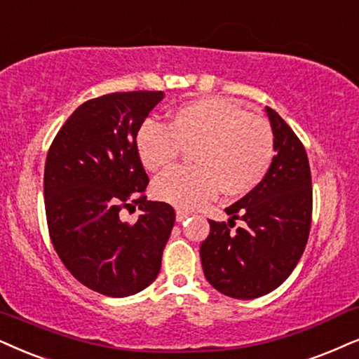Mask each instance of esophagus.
<instances>
[{
    "label": "esophagus",
    "mask_w": 359,
    "mask_h": 359,
    "mask_svg": "<svg viewBox=\"0 0 359 359\" xmlns=\"http://www.w3.org/2000/svg\"><path fill=\"white\" fill-rule=\"evenodd\" d=\"M192 215L189 210H182V208H177V222H182L187 219V217Z\"/></svg>",
    "instance_id": "34e87169"
}]
</instances>
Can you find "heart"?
<instances>
[{"label": "heart", "mask_w": 359, "mask_h": 359, "mask_svg": "<svg viewBox=\"0 0 359 359\" xmlns=\"http://www.w3.org/2000/svg\"><path fill=\"white\" fill-rule=\"evenodd\" d=\"M137 151L149 170L170 169L192 151L195 164L161 175L154 184L158 201L195 207L224 190L230 197L257 189L275 161V134L265 117L250 114L224 97L180 106L170 126L147 119L140 126Z\"/></svg>", "instance_id": "obj_1"}]
</instances>
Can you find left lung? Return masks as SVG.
Returning <instances> with one entry per match:
<instances>
[{"label": "left lung", "mask_w": 359, "mask_h": 359, "mask_svg": "<svg viewBox=\"0 0 359 359\" xmlns=\"http://www.w3.org/2000/svg\"><path fill=\"white\" fill-rule=\"evenodd\" d=\"M266 116L276 154L263 182L226 207L229 222L208 220L201 245L208 283L226 297L252 300L273 292L305 252L311 226L313 189L305 146L271 107ZM235 219H242L237 227Z\"/></svg>", "instance_id": "obj_1"}]
</instances>
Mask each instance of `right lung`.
<instances>
[{
    "label": "right lung",
    "mask_w": 359,
    "mask_h": 359,
    "mask_svg": "<svg viewBox=\"0 0 359 359\" xmlns=\"http://www.w3.org/2000/svg\"><path fill=\"white\" fill-rule=\"evenodd\" d=\"M162 90L94 97L72 112L48 151L44 207L53 247L76 280L106 297L142 292L161 271L174 207L147 201L137 133ZM139 206L137 222L120 210Z\"/></svg>",
    "instance_id": "1"
}]
</instances>
